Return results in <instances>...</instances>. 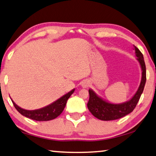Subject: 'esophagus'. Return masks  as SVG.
<instances>
[{
  "label": "esophagus",
  "instance_id": "obj_1",
  "mask_svg": "<svg viewBox=\"0 0 156 156\" xmlns=\"http://www.w3.org/2000/svg\"><path fill=\"white\" fill-rule=\"evenodd\" d=\"M81 86L83 87V88H85V87H87L89 86V82L88 81H83V83L81 84Z\"/></svg>",
  "mask_w": 156,
  "mask_h": 156
}]
</instances>
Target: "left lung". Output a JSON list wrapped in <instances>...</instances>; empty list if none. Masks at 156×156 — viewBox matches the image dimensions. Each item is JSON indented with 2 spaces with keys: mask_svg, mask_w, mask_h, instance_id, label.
Masks as SVG:
<instances>
[{
  "mask_svg": "<svg viewBox=\"0 0 156 156\" xmlns=\"http://www.w3.org/2000/svg\"><path fill=\"white\" fill-rule=\"evenodd\" d=\"M136 56L137 57L142 70V78L138 90L130 100L122 103L115 104L108 102L96 94L91 89H89V100L87 107L92 115L98 119L108 121L117 120L130 113L135 109L140 98L143 92L146 83V66H145L144 57L140 51L134 46Z\"/></svg>",
  "mask_w": 156,
  "mask_h": 156,
  "instance_id": "left-lung-1",
  "label": "left lung"
}]
</instances>
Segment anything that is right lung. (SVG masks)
Listing matches in <instances>:
<instances>
[{
    "mask_svg": "<svg viewBox=\"0 0 156 156\" xmlns=\"http://www.w3.org/2000/svg\"><path fill=\"white\" fill-rule=\"evenodd\" d=\"M75 91V89H73L72 91L68 92L67 94H65L64 96L60 97V98L56 100V101L52 102L46 107L35 110H27L15 103L11 98L12 101L14 104V107L16 110L20 114L25 116L26 118H30L31 120H34L36 121H48L57 118L58 116L60 115L63 110H64L65 105L67 104V101L69 98L71 96Z\"/></svg>",
    "mask_w": 156,
    "mask_h": 156,
    "instance_id": "add662e5",
    "label": "right lung"
}]
</instances>
